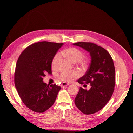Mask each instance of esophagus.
I'll list each match as a JSON object with an SVG mask.
<instances>
[{"mask_svg":"<svg viewBox=\"0 0 133 133\" xmlns=\"http://www.w3.org/2000/svg\"><path fill=\"white\" fill-rule=\"evenodd\" d=\"M70 84L69 83H65V82H64V83H63L62 84V86L63 87H66V86H67V85H69Z\"/></svg>","mask_w":133,"mask_h":133,"instance_id":"esophagus-1","label":"esophagus"}]
</instances>
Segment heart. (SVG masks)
Returning <instances> with one entry per match:
<instances>
[{
	"label": "heart",
	"mask_w": 133,
	"mask_h": 133,
	"mask_svg": "<svg viewBox=\"0 0 133 133\" xmlns=\"http://www.w3.org/2000/svg\"><path fill=\"white\" fill-rule=\"evenodd\" d=\"M63 54L66 56V57L73 63H76L79 62L83 58L84 55L83 52L79 49L76 48H69L66 49L63 51ZM61 58V53H56L52 60L51 65L53 68L57 67L58 64V63ZM78 76V74L77 71H63L60 74L59 77L60 80L64 82H71L74 78H75Z\"/></svg>",
	"instance_id": "1"
}]
</instances>
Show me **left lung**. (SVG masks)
<instances>
[{
  "label": "left lung",
  "instance_id": "obj_1",
  "mask_svg": "<svg viewBox=\"0 0 133 133\" xmlns=\"http://www.w3.org/2000/svg\"><path fill=\"white\" fill-rule=\"evenodd\" d=\"M73 45L89 51L91 63L85 75L77 80L80 84H90L89 90L80 87L75 99L78 109L85 114L100 111L109 102L114 90L116 74L113 60L102 47L90 42H77Z\"/></svg>",
  "mask_w": 133,
  "mask_h": 133
}]
</instances>
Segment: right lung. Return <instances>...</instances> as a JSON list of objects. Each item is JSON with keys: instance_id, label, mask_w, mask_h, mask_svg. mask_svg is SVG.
Returning a JSON list of instances; mask_svg holds the SVG:
<instances>
[{"instance_id": "add662e5", "label": "right lung", "mask_w": 133, "mask_h": 133, "mask_svg": "<svg viewBox=\"0 0 133 133\" xmlns=\"http://www.w3.org/2000/svg\"><path fill=\"white\" fill-rule=\"evenodd\" d=\"M63 43L40 42L30 45L18 58L15 84L24 105L32 111L43 112L55 102L61 87L43 82L48 73L51 75V62Z\"/></svg>"}]
</instances>
